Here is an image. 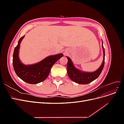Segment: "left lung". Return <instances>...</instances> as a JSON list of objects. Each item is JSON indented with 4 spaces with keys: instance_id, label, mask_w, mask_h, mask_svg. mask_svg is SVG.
Masks as SVG:
<instances>
[{
    "instance_id": "1",
    "label": "left lung",
    "mask_w": 124,
    "mask_h": 124,
    "mask_svg": "<svg viewBox=\"0 0 124 124\" xmlns=\"http://www.w3.org/2000/svg\"><path fill=\"white\" fill-rule=\"evenodd\" d=\"M102 47L103 52V59L102 64L97 70L93 72H83L80 70L77 69L73 64L72 62L68 57H67L68 58V63L67 65V73L69 77L71 80L76 82L77 83L80 84H87L91 83L93 80H96L100 76V73L102 72L104 65V57L105 52L104 48L103 46V42H102Z\"/></svg>"
}]
</instances>
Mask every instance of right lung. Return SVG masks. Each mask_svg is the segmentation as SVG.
<instances>
[{"label":"right lung","mask_w":124,"mask_h":124,"mask_svg":"<svg viewBox=\"0 0 124 124\" xmlns=\"http://www.w3.org/2000/svg\"><path fill=\"white\" fill-rule=\"evenodd\" d=\"M24 36L18 41L13 55V66L17 76L29 84H38L43 81L49 74L52 67L63 56L62 53L48 56L41 62L33 65H25L20 61L18 56L20 46Z\"/></svg>","instance_id":"right-lung-1"}]
</instances>
